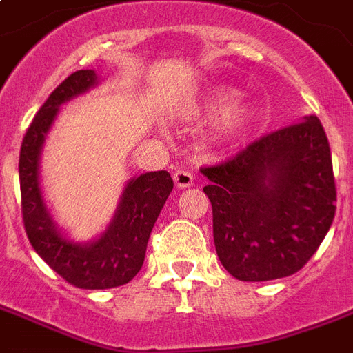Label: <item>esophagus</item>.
I'll return each instance as SVG.
<instances>
[{"label": "esophagus", "instance_id": "34e87169", "mask_svg": "<svg viewBox=\"0 0 353 353\" xmlns=\"http://www.w3.org/2000/svg\"><path fill=\"white\" fill-rule=\"evenodd\" d=\"M174 183L177 188H188L194 185V176L187 170H177L174 174Z\"/></svg>", "mask_w": 353, "mask_h": 353}]
</instances>
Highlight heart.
Segmentation results:
<instances>
[{"instance_id": "b5f03b06", "label": "heart", "mask_w": 353, "mask_h": 353, "mask_svg": "<svg viewBox=\"0 0 353 353\" xmlns=\"http://www.w3.org/2000/svg\"><path fill=\"white\" fill-rule=\"evenodd\" d=\"M236 96L239 92L231 87L212 88L205 98V103L198 107V111H196L211 114V112L223 109L225 104L228 105L220 112L216 118V125H214V134L222 144H233V142L241 141L242 137L250 133V129L254 128L255 123V111L252 105L244 103V101H236L235 104L230 103L236 99Z\"/></svg>"}]
</instances>
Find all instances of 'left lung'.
Wrapping results in <instances>:
<instances>
[{
	"instance_id": "left-lung-1",
	"label": "left lung",
	"mask_w": 353,
	"mask_h": 353,
	"mask_svg": "<svg viewBox=\"0 0 353 353\" xmlns=\"http://www.w3.org/2000/svg\"><path fill=\"white\" fill-rule=\"evenodd\" d=\"M212 205L214 248L241 281L298 272L332 228V152L314 114L263 137L235 159L201 168Z\"/></svg>"
}]
</instances>
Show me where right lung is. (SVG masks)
I'll list each match as a JSON object with an SVG mask.
<instances>
[{
  "instance_id": "1",
  "label": "right lung",
  "mask_w": 353,
  "mask_h": 353,
  "mask_svg": "<svg viewBox=\"0 0 353 353\" xmlns=\"http://www.w3.org/2000/svg\"><path fill=\"white\" fill-rule=\"evenodd\" d=\"M94 70H77L59 85L27 129L20 150L21 214L34 252L63 279L79 289H112L129 283L144 263L146 246L174 181L166 170L131 177L105 231L79 242L57 225L40 187V157L59 111L70 99L98 87Z\"/></svg>"
}]
</instances>
